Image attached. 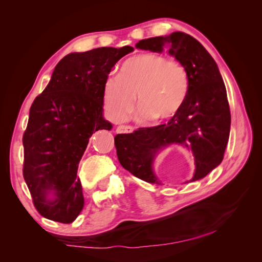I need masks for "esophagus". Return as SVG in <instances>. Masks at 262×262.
Returning <instances> with one entry per match:
<instances>
[{"mask_svg": "<svg viewBox=\"0 0 262 262\" xmlns=\"http://www.w3.org/2000/svg\"><path fill=\"white\" fill-rule=\"evenodd\" d=\"M133 130H134V128L130 127V126H119L117 128V133H132Z\"/></svg>", "mask_w": 262, "mask_h": 262, "instance_id": "34e87169", "label": "esophagus"}]
</instances>
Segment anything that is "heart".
I'll return each instance as SVG.
<instances>
[{"label":"heart","mask_w":262,"mask_h":262,"mask_svg":"<svg viewBox=\"0 0 262 262\" xmlns=\"http://www.w3.org/2000/svg\"><path fill=\"white\" fill-rule=\"evenodd\" d=\"M189 92V76L183 63L156 53H141L127 59L120 73L104 84V101L110 117L122 121L137 103L139 118L167 120L178 114Z\"/></svg>","instance_id":"heart-1"}]
</instances>
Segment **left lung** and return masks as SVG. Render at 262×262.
I'll return each instance as SVG.
<instances>
[{
    "mask_svg": "<svg viewBox=\"0 0 262 262\" xmlns=\"http://www.w3.org/2000/svg\"><path fill=\"white\" fill-rule=\"evenodd\" d=\"M135 47L155 53L166 50L187 69L189 92L178 114L166 125L115 136L119 162L139 179L162 185L154 163L168 147L180 145L192 155L195 164L189 181L205 178L223 161L231 125L227 90L215 60L201 42L179 31L143 39Z\"/></svg>",
    "mask_w": 262,
    "mask_h": 262,
    "instance_id": "1",
    "label": "left lung"
}]
</instances>
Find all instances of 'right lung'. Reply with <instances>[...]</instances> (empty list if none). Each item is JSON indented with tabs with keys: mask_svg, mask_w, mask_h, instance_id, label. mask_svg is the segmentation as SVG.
<instances>
[{
	"mask_svg": "<svg viewBox=\"0 0 262 262\" xmlns=\"http://www.w3.org/2000/svg\"><path fill=\"white\" fill-rule=\"evenodd\" d=\"M130 46L70 53L53 70L34 99L23 135V176L37 210L48 220L72 223L84 206L78 163L92 134L111 130L104 118V84Z\"/></svg>",
	"mask_w": 262,
	"mask_h": 262,
	"instance_id": "add662e5",
	"label": "right lung"
}]
</instances>
